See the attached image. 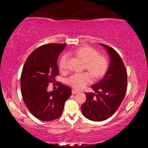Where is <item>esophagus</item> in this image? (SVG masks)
<instances>
[{
    "label": "esophagus",
    "instance_id": "obj_1",
    "mask_svg": "<svg viewBox=\"0 0 148 148\" xmlns=\"http://www.w3.org/2000/svg\"><path fill=\"white\" fill-rule=\"evenodd\" d=\"M77 92H78V91H76V90H74V89H72V94H76V93H77Z\"/></svg>",
    "mask_w": 148,
    "mask_h": 148
}]
</instances>
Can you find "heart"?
<instances>
[{
	"label": "heart",
	"mask_w": 148,
	"mask_h": 148,
	"mask_svg": "<svg viewBox=\"0 0 148 148\" xmlns=\"http://www.w3.org/2000/svg\"><path fill=\"white\" fill-rule=\"evenodd\" d=\"M75 53L86 62L85 68L91 72L96 78L103 76L107 69V61L103 56H99L97 50L91 47L85 46L77 49ZM69 55H62L59 61V68L61 71L67 69ZM92 82V76L89 72L74 74L67 79V83L73 88L81 89Z\"/></svg>",
	"instance_id": "b5f03b06"
}]
</instances>
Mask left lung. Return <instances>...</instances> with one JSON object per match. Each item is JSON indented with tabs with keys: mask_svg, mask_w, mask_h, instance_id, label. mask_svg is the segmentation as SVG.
<instances>
[{
	"mask_svg": "<svg viewBox=\"0 0 148 148\" xmlns=\"http://www.w3.org/2000/svg\"><path fill=\"white\" fill-rule=\"evenodd\" d=\"M100 44L109 56V68L103 78L91 86L97 94L86 93V101L81 106L84 116L94 121L111 117L121 104L127 88V73L121 57L112 47Z\"/></svg>",
	"mask_w": 148,
	"mask_h": 148,
	"instance_id": "8db88e82",
	"label": "left lung"
}]
</instances>
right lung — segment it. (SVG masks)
Returning <instances> with one entry per match:
<instances>
[{"instance_id":"right-lung-1","label":"right lung","mask_w":148,"mask_h":148,"mask_svg":"<svg viewBox=\"0 0 148 148\" xmlns=\"http://www.w3.org/2000/svg\"><path fill=\"white\" fill-rule=\"evenodd\" d=\"M65 44H49L34 49L27 59L21 76V90L23 101L30 112L44 121L61 116L64 103L72 90L60 84L56 91H47L49 83L59 75L57 59Z\"/></svg>"}]
</instances>
